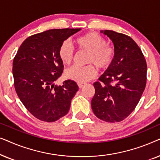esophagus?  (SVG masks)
I'll list each match as a JSON object with an SVG mask.
<instances>
[{
  "label": "esophagus",
  "instance_id": "1",
  "mask_svg": "<svg viewBox=\"0 0 160 160\" xmlns=\"http://www.w3.org/2000/svg\"><path fill=\"white\" fill-rule=\"evenodd\" d=\"M84 85V84H83V83H78V87H79V88H82Z\"/></svg>",
  "mask_w": 160,
  "mask_h": 160
}]
</instances>
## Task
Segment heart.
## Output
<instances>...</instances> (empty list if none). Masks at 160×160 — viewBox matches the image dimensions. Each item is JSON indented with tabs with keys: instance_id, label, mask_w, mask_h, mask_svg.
<instances>
[{
	"instance_id": "obj_1",
	"label": "heart",
	"mask_w": 160,
	"mask_h": 160,
	"mask_svg": "<svg viewBox=\"0 0 160 160\" xmlns=\"http://www.w3.org/2000/svg\"><path fill=\"white\" fill-rule=\"evenodd\" d=\"M80 51L89 52L87 59V66H74L65 71V76L68 79L78 83H85L96 76L98 69L106 70L113 62L115 50L112 47L107 44L103 37L97 32H92L78 37L76 39ZM60 60L65 65H70L74 58V49L69 41L65 40L61 43L58 50Z\"/></svg>"
}]
</instances>
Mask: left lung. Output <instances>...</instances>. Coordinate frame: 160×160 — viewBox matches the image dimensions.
<instances>
[{
  "label": "left lung",
  "mask_w": 160,
  "mask_h": 160,
  "mask_svg": "<svg viewBox=\"0 0 160 160\" xmlns=\"http://www.w3.org/2000/svg\"><path fill=\"white\" fill-rule=\"evenodd\" d=\"M114 45L113 62L94 83L92 108L95 115L107 122H119L134 111L146 84L147 65L141 49L125 34L102 30Z\"/></svg>",
  "instance_id": "8db88e82"
}]
</instances>
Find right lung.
<instances>
[{"label": "right lung", "instance_id": "obj_1", "mask_svg": "<svg viewBox=\"0 0 160 160\" xmlns=\"http://www.w3.org/2000/svg\"><path fill=\"white\" fill-rule=\"evenodd\" d=\"M80 28L52 29L32 35L19 47L13 61L16 92L32 116L43 122H55L68 113L78 91L74 81L54 82L64 65L58 54L61 43Z\"/></svg>", "mask_w": 160, "mask_h": 160}]
</instances>
